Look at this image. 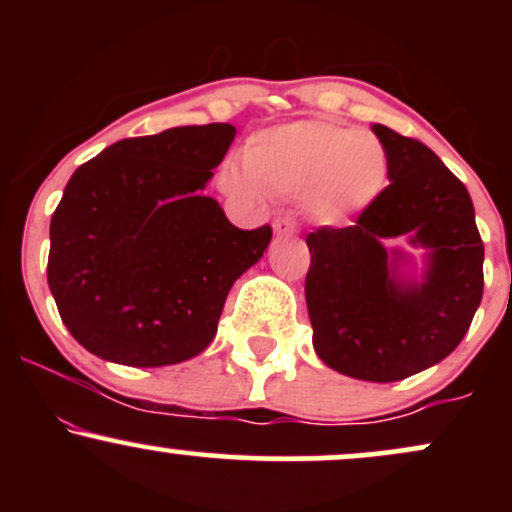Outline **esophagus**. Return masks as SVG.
I'll return each instance as SVG.
<instances>
[{"label": "esophagus", "mask_w": 512, "mask_h": 512, "mask_svg": "<svg viewBox=\"0 0 512 512\" xmlns=\"http://www.w3.org/2000/svg\"><path fill=\"white\" fill-rule=\"evenodd\" d=\"M274 233L276 236H296L298 223L293 216H281V219L274 221Z\"/></svg>", "instance_id": "esophagus-1"}]
</instances>
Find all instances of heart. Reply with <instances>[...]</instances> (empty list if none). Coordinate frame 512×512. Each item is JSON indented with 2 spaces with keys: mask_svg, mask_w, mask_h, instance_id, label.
<instances>
[{
  "mask_svg": "<svg viewBox=\"0 0 512 512\" xmlns=\"http://www.w3.org/2000/svg\"><path fill=\"white\" fill-rule=\"evenodd\" d=\"M243 168L221 170V187L255 197L257 187L281 197H301L310 219L339 226L385 192L390 158L370 132L330 120H301L257 132L245 144Z\"/></svg>",
  "mask_w": 512,
  "mask_h": 512,
  "instance_id": "b5f03b06",
  "label": "heart"
}]
</instances>
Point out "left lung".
<instances>
[{"label": "left lung", "instance_id": "left-lung-1", "mask_svg": "<svg viewBox=\"0 0 512 512\" xmlns=\"http://www.w3.org/2000/svg\"><path fill=\"white\" fill-rule=\"evenodd\" d=\"M390 158V185L354 226L305 238V303L315 354L337 373L395 383L436 366L467 334L484 293V243L467 187L416 139L373 125ZM404 235L427 250L425 272L386 248Z\"/></svg>", "mask_w": 512, "mask_h": 512}]
</instances>
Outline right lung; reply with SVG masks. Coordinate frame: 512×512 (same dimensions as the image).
Listing matches in <instances>:
<instances>
[{
	"label": "right lung",
	"instance_id": "add662e5",
	"mask_svg": "<svg viewBox=\"0 0 512 512\" xmlns=\"http://www.w3.org/2000/svg\"><path fill=\"white\" fill-rule=\"evenodd\" d=\"M233 139L228 122L173 127L74 170L50 221L48 284L86 351L156 368L211 344L228 291L272 240L202 195Z\"/></svg>",
	"mask_w": 512,
	"mask_h": 512
}]
</instances>
